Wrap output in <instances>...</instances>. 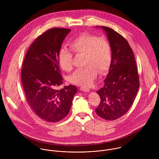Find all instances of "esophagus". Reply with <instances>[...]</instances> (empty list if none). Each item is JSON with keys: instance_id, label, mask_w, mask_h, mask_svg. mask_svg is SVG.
Here are the masks:
<instances>
[{"instance_id": "34e87169", "label": "esophagus", "mask_w": 159, "mask_h": 159, "mask_svg": "<svg viewBox=\"0 0 159 159\" xmlns=\"http://www.w3.org/2000/svg\"><path fill=\"white\" fill-rule=\"evenodd\" d=\"M80 90H81V91H84V92H89V91H90L89 89H88V88H85V87H81V88H80Z\"/></svg>"}]
</instances>
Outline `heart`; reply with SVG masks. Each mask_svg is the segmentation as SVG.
I'll return each mask as SVG.
<instances>
[{
    "instance_id": "obj_1",
    "label": "heart",
    "mask_w": 159,
    "mask_h": 159,
    "mask_svg": "<svg viewBox=\"0 0 159 159\" xmlns=\"http://www.w3.org/2000/svg\"><path fill=\"white\" fill-rule=\"evenodd\" d=\"M70 46L76 54L84 56V68L76 70L68 78L69 82L81 86H90L95 80L97 70L103 73L108 70L112 60L111 47L107 38L84 33L73 40ZM72 53L62 47L58 54L59 63L66 71L72 69Z\"/></svg>"
}]
</instances>
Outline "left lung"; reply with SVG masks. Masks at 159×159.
<instances>
[{
  "label": "left lung",
  "instance_id": "8db88e82",
  "mask_svg": "<svg viewBox=\"0 0 159 159\" xmlns=\"http://www.w3.org/2000/svg\"><path fill=\"white\" fill-rule=\"evenodd\" d=\"M105 32L111 47L112 60L105 85L97 92L101 101L95 112L100 117L116 120L129 110L139 88L134 52L127 41L113 29L96 26Z\"/></svg>",
  "mask_w": 159,
  "mask_h": 159
}]
</instances>
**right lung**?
<instances>
[{"label":"right lung","instance_id":"1","mask_svg":"<svg viewBox=\"0 0 159 159\" xmlns=\"http://www.w3.org/2000/svg\"><path fill=\"white\" fill-rule=\"evenodd\" d=\"M70 31L63 28L46 31L30 46L23 62L21 80L27 101L38 117L49 122L68 114L78 92L73 85L58 89L63 83L59 51Z\"/></svg>","mask_w":159,"mask_h":159}]
</instances>
